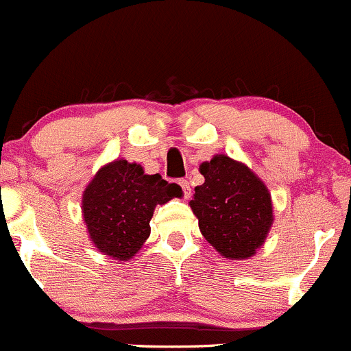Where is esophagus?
<instances>
[{
    "label": "esophagus",
    "instance_id": "obj_1",
    "mask_svg": "<svg viewBox=\"0 0 351 351\" xmlns=\"http://www.w3.org/2000/svg\"><path fill=\"white\" fill-rule=\"evenodd\" d=\"M179 186L182 187L184 197L189 199V197H191V184H189V180H187V179H180V180H179Z\"/></svg>",
    "mask_w": 351,
    "mask_h": 351
}]
</instances>
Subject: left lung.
<instances>
[{"mask_svg": "<svg viewBox=\"0 0 351 351\" xmlns=\"http://www.w3.org/2000/svg\"><path fill=\"white\" fill-rule=\"evenodd\" d=\"M204 184L189 202L199 229L221 256L250 259L273 226V201L266 184L243 162L216 154L199 165Z\"/></svg>", "mask_w": 351, "mask_h": 351, "instance_id": "left-lung-1", "label": "left lung"}]
</instances>
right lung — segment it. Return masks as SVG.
<instances>
[{
	"label": "right lung",
	"mask_w": 351,
	"mask_h": 351,
	"mask_svg": "<svg viewBox=\"0 0 351 351\" xmlns=\"http://www.w3.org/2000/svg\"><path fill=\"white\" fill-rule=\"evenodd\" d=\"M182 197L177 184L125 159L101 165L82 195V214L90 241L101 254L119 263L130 261L147 237L157 204Z\"/></svg>",
	"instance_id": "add662e5"
}]
</instances>
